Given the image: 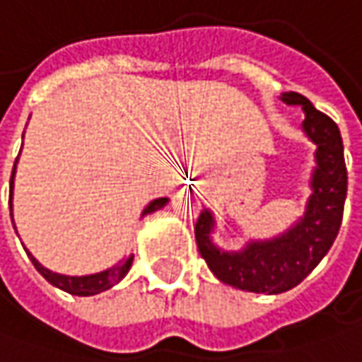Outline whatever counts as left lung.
Instances as JSON below:
<instances>
[{"instance_id": "8db88e82", "label": "left lung", "mask_w": 362, "mask_h": 362, "mask_svg": "<svg viewBox=\"0 0 362 362\" xmlns=\"http://www.w3.org/2000/svg\"><path fill=\"white\" fill-rule=\"evenodd\" d=\"M283 102L303 108V129L317 145V168L311 176L313 194L305 217L285 235L270 242H252L242 252H221L211 244L213 217L209 211L201 213L194 225L199 252L211 272L225 285L250 293L274 295L297 287L328 254L344 213L349 176L338 124L297 92L283 94Z\"/></svg>"}]
</instances>
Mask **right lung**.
Segmentation results:
<instances>
[{"label":"right lung","mask_w":362,"mask_h":362,"mask_svg":"<svg viewBox=\"0 0 362 362\" xmlns=\"http://www.w3.org/2000/svg\"><path fill=\"white\" fill-rule=\"evenodd\" d=\"M13 172H16V165L11 170V180H10V209H11V188H13ZM168 202V199H156L153 202L147 204V209L143 211V215L147 213H153L161 209L163 204ZM13 221V219H11ZM30 260H33L34 268L53 285V287L61 288V291H67L71 295H81V297H88V295H96V293H102L106 288H110L112 285H117L120 279H124V274L131 270V264H133V256H129L127 260H122L120 264L112 266L104 272H98V274H88V276H65V274H57V272H51L49 268L38 264V260H34L33 254H28Z\"/></svg>","instance_id":"obj_1"}]
</instances>
